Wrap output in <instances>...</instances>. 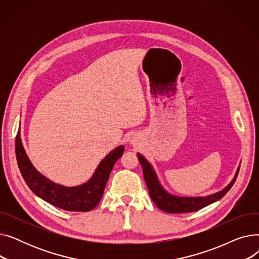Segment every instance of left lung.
I'll return each instance as SVG.
<instances>
[{
    "mask_svg": "<svg viewBox=\"0 0 259 259\" xmlns=\"http://www.w3.org/2000/svg\"><path fill=\"white\" fill-rule=\"evenodd\" d=\"M138 157L143 168L144 179L147 184L148 191L149 194H150L151 199L161 211L172 214L194 212L211 205V203L217 200H220L227 194L229 190L232 188L239 172L238 166L232 181L219 192H215L213 194L206 196H180L168 192L167 190L162 187L153 166L143 154L138 153Z\"/></svg>",
    "mask_w": 259,
    "mask_h": 259,
    "instance_id": "left-lung-1",
    "label": "left lung"
}]
</instances>
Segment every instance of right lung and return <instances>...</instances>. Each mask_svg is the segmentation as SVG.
<instances>
[{
    "label": "right lung",
    "mask_w": 259,
    "mask_h": 259,
    "mask_svg": "<svg viewBox=\"0 0 259 259\" xmlns=\"http://www.w3.org/2000/svg\"><path fill=\"white\" fill-rule=\"evenodd\" d=\"M124 151V145L116 147L102 159L86 183L78 186L66 187L50 181L35 169L28 155L26 154L20 130L16 139L18 165L27 186L39 198L66 211L87 212L98 206L104 194L111 170Z\"/></svg>",
    "instance_id": "right-lung-1"
}]
</instances>
